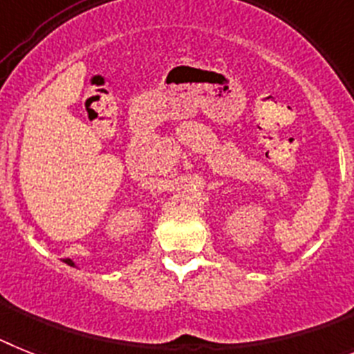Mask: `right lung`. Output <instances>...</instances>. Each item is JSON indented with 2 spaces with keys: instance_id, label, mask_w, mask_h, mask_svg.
Listing matches in <instances>:
<instances>
[{
  "instance_id": "obj_1",
  "label": "right lung",
  "mask_w": 354,
  "mask_h": 354,
  "mask_svg": "<svg viewBox=\"0 0 354 354\" xmlns=\"http://www.w3.org/2000/svg\"><path fill=\"white\" fill-rule=\"evenodd\" d=\"M66 263H67V266H71V267H75V262H73V260H71V258H67Z\"/></svg>"
}]
</instances>
